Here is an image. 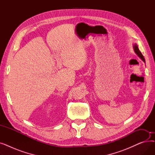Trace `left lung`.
I'll use <instances>...</instances> for the list:
<instances>
[{
	"mask_svg": "<svg viewBox=\"0 0 155 155\" xmlns=\"http://www.w3.org/2000/svg\"><path fill=\"white\" fill-rule=\"evenodd\" d=\"M133 49H134V52L136 53V54L138 56H139L140 58L145 63V60H144V56H143L142 53H141V51H140L139 48H138V46H137V45L136 44H134V45H133Z\"/></svg>",
	"mask_w": 155,
	"mask_h": 155,
	"instance_id": "obj_1",
	"label": "left lung"
}]
</instances>
